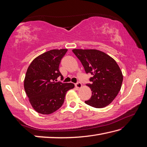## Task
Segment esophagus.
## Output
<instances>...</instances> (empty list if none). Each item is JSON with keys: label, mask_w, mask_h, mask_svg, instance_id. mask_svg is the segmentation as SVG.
<instances>
[{"label": "esophagus", "mask_w": 147, "mask_h": 147, "mask_svg": "<svg viewBox=\"0 0 147 147\" xmlns=\"http://www.w3.org/2000/svg\"><path fill=\"white\" fill-rule=\"evenodd\" d=\"M75 86H76V88H78V89L81 88L82 87V84L80 82H78L75 84Z\"/></svg>", "instance_id": "34e87169"}]
</instances>
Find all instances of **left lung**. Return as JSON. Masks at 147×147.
<instances>
[{"mask_svg": "<svg viewBox=\"0 0 147 147\" xmlns=\"http://www.w3.org/2000/svg\"><path fill=\"white\" fill-rule=\"evenodd\" d=\"M73 52L82 62L86 74L90 73L92 96L85 104L95 108L109 105L120 91L123 76L113 58L95 49H73Z\"/></svg>", "mask_w": 147, "mask_h": 147, "instance_id": "left-lung-1", "label": "left lung"}]
</instances>
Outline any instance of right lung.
Returning a JSON list of instances; mask_svg holds the SVG:
<instances>
[{"label":"right lung","instance_id":"right-lung-1","mask_svg":"<svg viewBox=\"0 0 147 147\" xmlns=\"http://www.w3.org/2000/svg\"><path fill=\"white\" fill-rule=\"evenodd\" d=\"M67 49H54L36 57L28 68L24 88L35 111L50 114L62 105L67 92L73 88V83L56 82L63 76L59 67Z\"/></svg>","mask_w":147,"mask_h":147}]
</instances>
